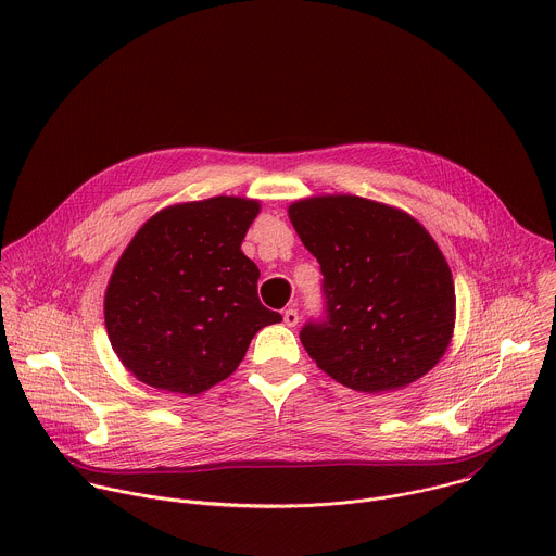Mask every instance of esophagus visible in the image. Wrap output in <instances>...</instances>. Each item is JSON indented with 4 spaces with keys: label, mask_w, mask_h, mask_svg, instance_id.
Returning a JSON list of instances; mask_svg holds the SVG:
<instances>
[{
    "label": "esophagus",
    "mask_w": 556,
    "mask_h": 556,
    "mask_svg": "<svg viewBox=\"0 0 556 556\" xmlns=\"http://www.w3.org/2000/svg\"><path fill=\"white\" fill-rule=\"evenodd\" d=\"M283 324L290 326V328H294V326L299 324V312H296L294 307H288V309L283 312Z\"/></svg>",
    "instance_id": "obj_1"
}]
</instances>
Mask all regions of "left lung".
Masks as SVG:
<instances>
[{
	"label": "left lung",
	"instance_id": "left-lung-1",
	"mask_svg": "<svg viewBox=\"0 0 556 556\" xmlns=\"http://www.w3.org/2000/svg\"><path fill=\"white\" fill-rule=\"evenodd\" d=\"M290 219L321 266L324 314L299 339L337 382L401 389L444 354L455 288L433 237L407 213L356 195L294 202Z\"/></svg>",
	"mask_w": 556,
	"mask_h": 556
}]
</instances>
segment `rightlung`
<instances>
[{
	"label": "right lung",
	"instance_id": "obj_1",
	"mask_svg": "<svg viewBox=\"0 0 556 556\" xmlns=\"http://www.w3.org/2000/svg\"><path fill=\"white\" fill-rule=\"evenodd\" d=\"M255 200L211 198L155 213L118 260L105 294L108 337L142 382L202 393L242 363L281 314L262 305L242 240Z\"/></svg>",
	"mask_w": 556,
	"mask_h": 556
}]
</instances>
